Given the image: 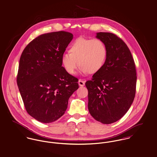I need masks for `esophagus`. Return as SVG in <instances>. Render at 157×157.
Masks as SVG:
<instances>
[{
  "instance_id": "34e87169",
  "label": "esophagus",
  "mask_w": 157,
  "mask_h": 157,
  "mask_svg": "<svg viewBox=\"0 0 157 157\" xmlns=\"http://www.w3.org/2000/svg\"><path fill=\"white\" fill-rule=\"evenodd\" d=\"M78 84H79V86H81V87H84V85H85V82L83 81H82L81 79H79V81H78Z\"/></svg>"
}]
</instances>
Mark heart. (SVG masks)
I'll list each match as a JSON object with an SVG mask.
<instances>
[{"mask_svg":"<svg viewBox=\"0 0 157 157\" xmlns=\"http://www.w3.org/2000/svg\"><path fill=\"white\" fill-rule=\"evenodd\" d=\"M69 52L62 55L61 63L70 75L75 74L78 64L81 73H95L103 67L107 56L104 43L98 38L79 37L71 44Z\"/></svg>","mask_w":157,"mask_h":157,"instance_id":"b5f03b06","label":"heart"}]
</instances>
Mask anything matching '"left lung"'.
Segmentation results:
<instances>
[{
	"label": "left lung",
	"mask_w": 157,
	"mask_h": 157,
	"mask_svg": "<svg viewBox=\"0 0 157 157\" xmlns=\"http://www.w3.org/2000/svg\"><path fill=\"white\" fill-rule=\"evenodd\" d=\"M107 49L104 66L86 82L88 108L97 121L104 124L117 122L132 104L137 73L132 54L121 38L109 33H98Z\"/></svg>",
	"instance_id": "obj_1"
}]
</instances>
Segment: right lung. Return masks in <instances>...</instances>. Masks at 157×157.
I'll list each match as a JSON object with an SVG mask.
<instances>
[{
    "mask_svg": "<svg viewBox=\"0 0 157 157\" xmlns=\"http://www.w3.org/2000/svg\"><path fill=\"white\" fill-rule=\"evenodd\" d=\"M65 31L38 36L23 50L20 58L17 83L28 113L48 123L65 113L78 79L62 66L61 56L73 39Z\"/></svg>",
    "mask_w": 157,
    "mask_h": 157,
    "instance_id": "1",
    "label": "right lung"
}]
</instances>
